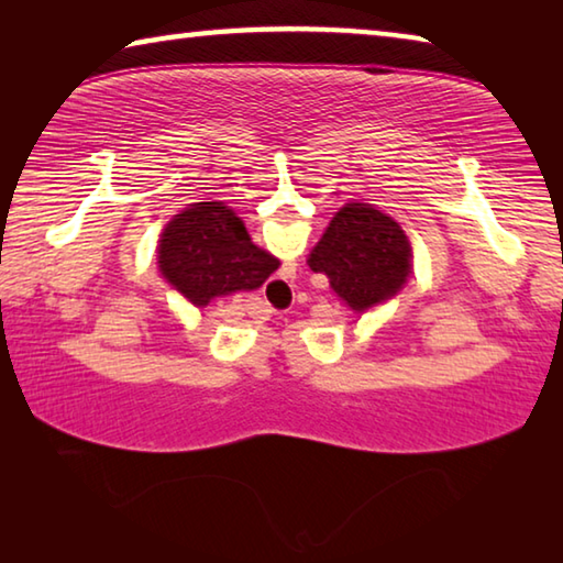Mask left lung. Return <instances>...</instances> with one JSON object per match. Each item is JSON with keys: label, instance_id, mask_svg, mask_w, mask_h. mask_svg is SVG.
Instances as JSON below:
<instances>
[{"label": "left lung", "instance_id": "8db88e82", "mask_svg": "<svg viewBox=\"0 0 563 563\" xmlns=\"http://www.w3.org/2000/svg\"><path fill=\"white\" fill-rule=\"evenodd\" d=\"M310 271L355 312H365L405 288L412 273V245L402 225L369 203H345L308 258Z\"/></svg>", "mask_w": 563, "mask_h": 563}]
</instances>
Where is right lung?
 <instances>
[{"instance_id":"1","label":"right lung","mask_w":563,"mask_h":563,"mask_svg":"<svg viewBox=\"0 0 563 563\" xmlns=\"http://www.w3.org/2000/svg\"><path fill=\"white\" fill-rule=\"evenodd\" d=\"M278 265L221 201L190 203L170 218L158 241L161 275L196 308L221 295L261 288Z\"/></svg>"}]
</instances>
